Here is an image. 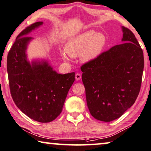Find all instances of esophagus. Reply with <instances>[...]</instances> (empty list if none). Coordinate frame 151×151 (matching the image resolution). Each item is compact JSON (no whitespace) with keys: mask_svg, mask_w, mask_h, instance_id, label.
Segmentation results:
<instances>
[{"mask_svg":"<svg viewBox=\"0 0 151 151\" xmlns=\"http://www.w3.org/2000/svg\"><path fill=\"white\" fill-rule=\"evenodd\" d=\"M81 78V75L80 73H76L75 75V79L76 81H79Z\"/></svg>","mask_w":151,"mask_h":151,"instance_id":"obj_1","label":"esophagus"}]
</instances>
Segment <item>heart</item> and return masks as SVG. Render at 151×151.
Masks as SVG:
<instances>
[{
	"instance_id": "heart-1",
	"label": "heart",
	"mask_w": 151,
	"mask_h": 151,
	"mask_svg": "<svg viewBox=\"0 0 151 151\" xmlns=\"http://www.w3.org/2000/svg\"><path fill=\"white\" fill-rule=\"evenodd\" d=\"M107 44L106 37L102 32L94 30L85 31L71 39L65 45V50L69 56L73 58L80 56L83 63H89L97 59L104 51ZM63 58L68 60L66 54H63Z\"/></svg>"
}]
</instances>
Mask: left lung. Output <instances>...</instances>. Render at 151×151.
Segmentation results:
<instances>
[{
	"instance_id": "1",
	"label": "left lung",
	"mask_w": 151,
	"mask_h": 151,
	"mask_svg": "<svg viewBox=\"0 0 151 151\" xmlns=\"http://www.w3.org/2000/svg\"><path fill=\"white\" fill-rule=\"evenodd\" d=\"M121 28L123 43L81 67L90 113L104 122L122 116L134 104L140 90L142 49L134 33L124 26Z\"/></svg>"
}]
</instances>
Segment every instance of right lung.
Segmentation results:
<instances>
[{
  "instance_id": "1",
  "label": "right lung",
  "mask_w": 151,
  "mask_h": 151,
  "mask_svg": "<svg viewBox=\"0 0 151 151\" xmlns=\"http://www.w3.org/2000/svg\"><path fill=\"white\" fill-rule=\"evenodd\" d=\"M43 22L32 24L19 34L7 55L11 95L20 111L40 123L53 121L62 112L67 94L75 81V73L61 75L47 60L27 59L32 37H27Z\"/></svg>"
}]
</instances>
